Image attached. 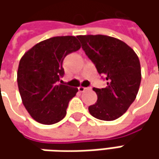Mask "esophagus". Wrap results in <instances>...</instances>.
<instances>
[{
	"label": "esophagus",
	"mask_w": 159,
	"mask_h": 159,
	"mask_svg": "<svg viewBox=\"0 0 159 159\" xmlns=\"http://www.w3.org/2000/svg\"><path fill=\"white\" fill-rule=\"evenodd\" d=\"M78 89H79V91L80 92H84V91H87V90H89V89H90V88H84V87H79L78 88Z\"/></svg>",
	"instance_id": "1"
}]
</instances>
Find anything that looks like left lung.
<instances>
[{"label":"left lung","instance_id":"obj_1","mask_svg":"<svg viewBox=\"0 0 159 159\" xmlns=\"http://www.w3.org/2000/svg\"><path fill=\"white\" fill-rule=\"evenodd\" d=\"M82 48L105 77L107 87L93 90L97 101L89 107L95 119L111 121L128 110L137 95L142 71L136 53L124 41L107 35H79Z\"/></svg>","mask_w":159,"mask_h":159}]
</instances>
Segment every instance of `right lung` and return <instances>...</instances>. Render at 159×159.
<instances>
[{
  "mask_svg": "<svg viewBox=\"0 0 159 159\" xmlns=\"http://www.w3.org/2000/svg\"><path fill=\"white\" fill-rule=\"evenodd\" d=\"M74 36H57L42 40L24 54L17 69L22 102L31 117L43 125L64 119L78 89L59 84L64 75V57L80 48Z\"/></svg>",
  "mask_w": 159,
  "mask_h": 159,
  "instance_id": "obj_1",
  "label": "right lung"
}]
</instances>
